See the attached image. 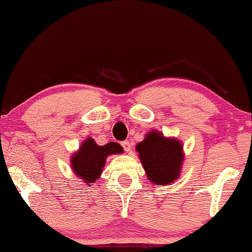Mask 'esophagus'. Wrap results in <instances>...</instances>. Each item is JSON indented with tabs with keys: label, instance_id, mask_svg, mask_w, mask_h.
<instances>
[{
	"label": "esophagus",
	"instance_id": "obj_1",
	"mask_svg": "<svg viewBox=\"0 0 252 252\" xmlns=\"http://www.w3.org/2000/svg\"><path fill=\"white\" fill-rule=\"evenodd\" d=\"M121 146L124 147V150H125V152H127V153H131V144H129V141H123L121 142Z\"/></svg>",
	"mask_w": 252,
	"mask_h": 252
}]
</instances>
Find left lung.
<instances>
[{
  "mask_svg": "<svg viewBox=\"0 0 252 252\" xmlns=\"http://www.w3.org/2000/svg\"><path fill=\"white\" fill-rule=\"evenodd\" d=\"M151 182L157 186L169 185L179 178L183 162V146L174 138H164L153 129L135 147Z\"/></svg>",
  "mask_w": 252,
  "mask_h": 252,
  "instance_id": "left-lung-1",
  "label": "left lung"
}]
</instances>
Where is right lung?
I'll return each instance as SVG.
<instances>
[{"label": "right lung", "mask_w": 252, "mask_h": 252, "mask_svg": "<svg viewBox=\"0 0 252 252\" xmlns=\"http://www.w3.org/2000/svg\"><path fill=\"white\" fill-rule=\"evenodd\" d=\"M124 148L117 142L99 146L92 138H88L80 145L79 150L71 157V167L77 178L89 186L101 175L106 158L111 154H120Z\"/></svg>", "instance_id": "right-lung-1"}]
</instances>
